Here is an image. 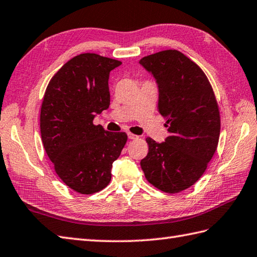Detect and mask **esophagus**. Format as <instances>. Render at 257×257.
Masks as SVG:
<instances>
[{"label": "esophagus", "mask_w": 257, "mask_h": 257, "mask_svg": "<svg viewBox=\"0 0 257 257\" xmlns=\"http://www.w3.org/2000/svg\"><path fill=\"white\" fill-rule=\"evenodd\" d=\"M128 138L132 139V140H135V139H138V136H136V135H134L132 133H128Z\"/></svg>", "instance_id": "34e87169"}]
</instances>
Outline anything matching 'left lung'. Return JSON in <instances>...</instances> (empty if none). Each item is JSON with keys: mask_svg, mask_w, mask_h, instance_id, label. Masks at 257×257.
Masks as SVG:
<instances>
[{"mask_svg": "<svg viewBox=\"0 0 257 257\" xmlns=\"http://www.w3.org/2000/svg\"><path fill=\"white\" fill-rule=\"evenodd\" d=\"M158 85V109L167 120L163 143L147 138L149 151L140 162L146 179L167 193L190 188L202 177L217 148L219 106L209 79L198 65L176 50L141 58Z\"/></svg>", "mask_w": 257, "mask_h": 257, "instance_id": "1", "label": "left lung"}]
</instances>
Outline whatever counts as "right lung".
Returning <instances> with one entry per match:
<instances>
[{"label":"right lung","mask_w":257,"mask_h":257,"mask_svg":"<svg viewBox=\"0 0 257 257\" xmlns=\"http://www.w3.org/2000/svg\"><path fill=\"white\" fill-rule=\"evenodd\" d=\"M121 62L97 54L73 57L53 76L41 108V135L62 181L81 194L106 188L112 162L127 143L125 133H109L94 119L110 105L109 74Z\"/></svg>","instance_id":"1"}]
</instances>
